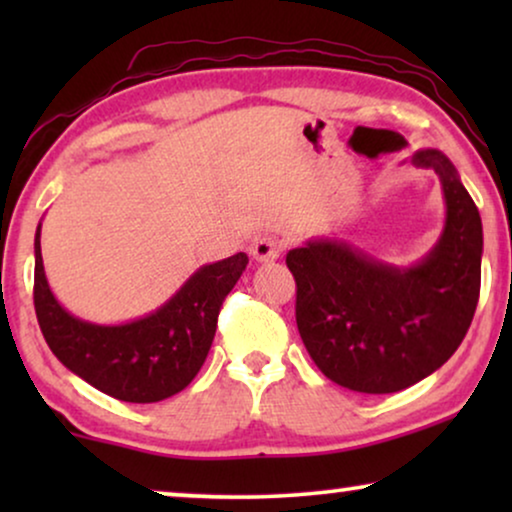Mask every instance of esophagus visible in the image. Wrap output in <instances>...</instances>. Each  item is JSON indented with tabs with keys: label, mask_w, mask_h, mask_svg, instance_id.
<instances>
[{
	"label": "esophagus",
	"mask_w": 512,
	"mask_h": 512,
	"mask_svg": "<svg viewBox=\"0 0 512 512\" xmlns=\"http://www.w3.org/2000/svg\"><path fill=\"white\" fill-rule=\"evenodd\" d=\"M251 256L256 258V261H275L282 254V242L277 240V237L272 235H258L254 242H251Z\"/></svg>",
	"instance_id": "34e87169"
}]
</instances>
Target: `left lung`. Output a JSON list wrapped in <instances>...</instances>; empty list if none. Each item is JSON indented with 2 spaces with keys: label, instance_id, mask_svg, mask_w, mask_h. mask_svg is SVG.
Instances as JSON below:
<instances>
[{
  "label": "left lung",
  "instance_id": "8db88e82",
  "mask_svg": "<svg viewBox=\"0 0 512 512\" xmlns=\"http://www.w3.org/2000/svg\"><path fill=\"white\" fill-rule=\"evenodd\" d=\"M436 170L445 228L410 268L375 261L338 240L286 254L296 279V324L312 361L340 387L394 394L429 377L464 340L480 298V212L445 153L417 151Z\"/></svg>",
  "mask_w": 512,
  "mask_h": 512
}]
</instances>
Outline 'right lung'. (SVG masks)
I'll list each match as a JSON object with an SVG mask.
<instances>
[{"instance_id": "right-lung-1", "label": "right lung", "mask_w": 512, "mask_h": 512, "mask_svg": "<svg viewBox=\"0 0 512 512\" xmlns=\"http://www.w3.org/2000/svg\"><path fill=\"white\" fill-rule=\"evenodd\" d=\"M41 223L34 237V310L62 366L102 394L125 403H158L186 389L212 347L223 300L247 268L244 251L202 265L149 317L100 326L69 314L48 289L41 261Z\"/></svg>"}]
</instances>
